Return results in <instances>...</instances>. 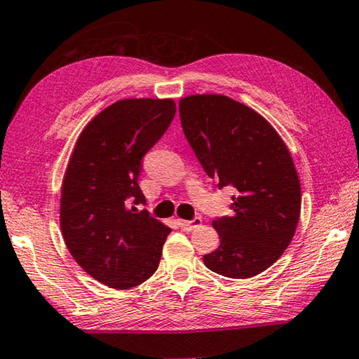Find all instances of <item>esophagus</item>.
<instances>
[{
  "instance_id": "34e87169",
  "label": "esophagus",
  "mask_w": 359,
  "mask_h": 359,
  "mask_svg": "<svg viewBox=\"0 0 359 359\" xmlns=\"http://www.w3.org/2000/svg\"><path fill=\"white\" fill-rule=\"evenodd\" d=\"M178 224L181 226V229L192 231V229H196V228H198V226L202 224V218L201 217H196V218L189 219V222H187V219H178Z\"/></svg>"
}]
</instances>
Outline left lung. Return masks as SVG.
I'll return each instance as SVG.
<instances>
[{
	"instance_id": "left-lung-1",
	"label": "left lung",
	"mask_w": 359,
	"mask_h": 359,
	"mask_svg": "<svg viewBox=\"0 0 359 359\" xmlns=\"http://www.w3.org/2000/svg\"><path fill=\"white\" fill-rule=\"evenodd\" d=\"M180 117L205 173L219 189H236L233 213L213 222L219 247L203 263L226 278L260 274L287 249L300 218V181L289 149L260 114L228 96H187Z\"/></svg>"
}]
</instances>
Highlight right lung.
Here are the masks:
<instances>
[{
  "label": "right lung",
  "mask_w": 359,
  "mask_h": 359,
  "mask_svg": "<svg viewBox=\"0 0 359 359\" xmlns=\"http://www.w3.org/2000/svg\"><path fill=\"white\" fill-rule=\"evenodd\" d=\"M176 114L172 99H123L76 141L62 183L60 229L72 257L99 283L131 289L157 271L172 229L149 217L137 178L142 157Z\"/></svg>",
  "instance_id": "obj_1"
}]
</instances>
